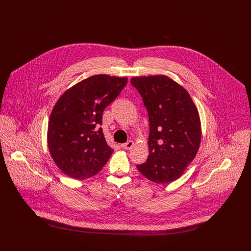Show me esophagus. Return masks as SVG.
Listing matches in <instances>:
<instances>
[{
    "mask_svg": "<svg viewBox=\"0 0 251 251\" xmlns=\"http://www.w3.org/2000/svg\"><path fill=\"white\" fill-rule=\"evenodd\" d=\"M133 145H134L133 141L130 140V141H128L127 143L121 144V148H123V149H125V150H130V149H131V148L133 147Z\"/></svg>",
    "mask_w": 251,
    "mask_h": 251,
    "instance_id": "esophagus-1",
    "label": "esophagus"
}]
</instances>
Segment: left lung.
<instances>
[{
    "label": "left lung",
    "mask_w": 251,
    "mask_h": 251,
    "mask_svg": "<svg viewBox=\"0 0 251 251\" xmlns=\"http://www.w3.org/2000/svg\"><path fill=\"white\" fill-rule=\"evenodd\" d=\"M150 121L147 161L139 172L156 183L179 179L196 157L201 140L198 109L188 92L165 75L131 78Z\"/></svg>",
    "instance_id": "left-lung-1"
}]
</instances>
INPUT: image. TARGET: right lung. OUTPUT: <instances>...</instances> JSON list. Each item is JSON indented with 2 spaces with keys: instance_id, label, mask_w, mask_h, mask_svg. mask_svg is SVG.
<instances>
[{
  "instance_id": "right-lung-1",
  "label": "right lung",
  "mask_w": 251,
  "mask_h": 251,
  "mask_svg": "<svg viewBox=\"0 0 251 251\" xmlns=\"http://www.w3.org/2000/svg\"><path fill=\"white\" fill-rule=\"evenodd\" d=\"M128 78L94 75L63 93L51 111L48 147L55 165L73 179L96 175L114 150L104 138L102 113L120 95Z\"/></svg>"
}]
</instances>
